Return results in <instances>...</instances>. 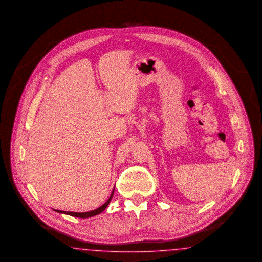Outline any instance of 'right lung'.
Segmentation results:
<instances>
[{
    "mask_svg": "<svg viewBox=\"0 0 262 262\" xmlns=\"http://www.w3.org/2000/svg\"><path fill=\"white\" fill-rule=\"evenodd\" d=\"M114 190L113 189L112 193H111V196L109 197V199L107 200V202H105V204H103L101 207H99L98 209H94V210H91V211H86V212H74V211H63V210H58V209H54L56 212H59V213H65V214H68V215H71L74 217H80V219H88V217H92L94 216L96 214H99L101 213L103 210H104L107 206L109 205V203L111 202V199L113 197V194H114Z\"/></svg>",
    "mask_w": 262,
    "mask_h": 262,
    "instance_id": "add662e5",
    "label": "right lung"
}]
</instances>
